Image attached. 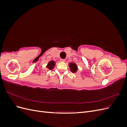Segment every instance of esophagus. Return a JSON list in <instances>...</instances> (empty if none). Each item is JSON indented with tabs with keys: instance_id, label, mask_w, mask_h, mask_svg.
<instances>
[{
	"instance_id": "34e87169",
	"label": "esophagus",
	"mask_w": 127,
	"mask_h": 127,
	"mask_svg": "<svg viewBox=\"0 0 127 127\" xmlns=\"http://www.w3.org/2000/svg\"><path fill=\"white\" fill-rule=\"evenodd\" d=\"M65 60H65V59H60V61H61V62H64Z\"/></svg>"
}]
</instances>
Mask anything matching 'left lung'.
Wrapping results in <instances>:
<instances>
[{"instance_id": "obj_1", "label": "left lung", "mask_w": 127, "mask_h": 127, "mask_svg": "<svg viewBox=\"0 0 127 127\" xmlns=\"http://www.w3.org/2000/svg\"><path fill=\"white\" fill-rule=\"evenodd\" d=\"M69 67H70V71L72 72H76L77 71V66L76 64L75 63H71L69 64Z\"/></svg>"}]
</instances>
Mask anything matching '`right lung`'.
Wrapping results in <instances>:
<instances>
[{
    "label": "right lung",
    "instance_id": "add662e5",
    "mask_svg": "<svg viewBox=\"0 0 127 127\" xmlns=\"http://www.w3.org/2000/svg\"><path fill=\"white\" fill-rule=\"evenodd\" d=\"M55 66V63L54 61H51L48 63V65L47 66V68H48L49 70H52L53 68Z\"/></svg>",
    "mask_w": 127,
    "mask_h": 127
}]
</instances>
